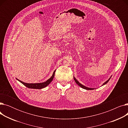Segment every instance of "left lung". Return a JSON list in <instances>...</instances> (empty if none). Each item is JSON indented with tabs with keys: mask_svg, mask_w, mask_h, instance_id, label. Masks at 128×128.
Segmentation results:
<instances>
[{
	"mask_svg": "<svg viewBox=\"0 0 128 128\" xmlns=\"http://www.w3.org/2000/svg\"><path fill=\"white\" fill-rule=\"evenodd\" d=\"M110 78L111 77H110L108 80H107V81L106 82H105L103 84H102V86H104V85H105V84H106L107 82H108V81H109V80H110ZM74 80H75V82H76V84L78 85V86H79L80 87H81V88H83V89H86V90H93V89H94V88H88V87H86V86H84V85H82V84H80L78 81V80L75 78V77H74Z\"/></svg>",
	"mask_w": 128,
	"mask_h": 128,
	"instance_id": "obj_1",
	"label": "left lung"
}]
</instances>
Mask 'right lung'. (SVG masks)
Segmentation results:
<instances>
[{"label":"right lung","mask_w":128,"mask_h":128,"mask_svg":"<svg viewBox=\"0 0 128 128\" xmlns=\"http://www.w3.org/2000/svg\"><path fill=\"white\" fill-rule=\"evenodd\" d=\"M55 72H56V70L54 71L52 76L49 79L47 80L46 82H44L35 83V84H28V83L24 82L21 81V80H18L17 78H16V79L18 80V81H19L20 82H21L23 84H24L25 86H26V87H28V88L36 89H42L44 88H45V87H46L47 86H48L50 84V83L52 81L53 78L54 77Z\"/></svg>","instance_id":"obj_1"}]
</instances>
